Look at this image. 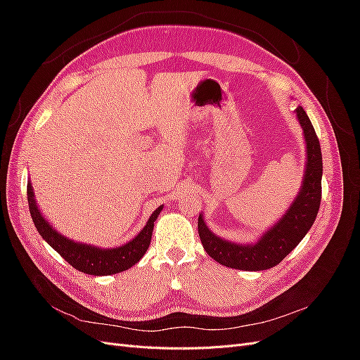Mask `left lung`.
<instances>
[{"instance_id": "left-lung-1", "label": "left lung", "mask_w": 360, "mask_h": 360, "mask_svg": "<svg viewBox=\"0 0 360 360\" xmlns=\"http://www.w3.org/2000/svg\"><path fill=\"white\" fill-rule=\"evenodd\" d=\"M296 114L307 141L308 162L303 186L281 221L255 245H237L214 236L204 224L202 216H198V234L205 252L222 266L238 270H266L279 264L307 236L317 217L321 202V147L302 106L296 108Z\"/></svg>"}]
</instances>
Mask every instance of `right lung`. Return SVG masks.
<instances>
[{
  "label": "right lung",
  "instance_id": "right-lung-1",
  "mask_svg": "<svg viewBox=\"0 0 360 360\" xmlns=\"http://www.w3.org/2000/svg\"><path fill=\"white\" fill-rule=\"evenodd\" d=\"M27 198L32 222H34L39 234L45 238V240L56 249L72 267L84 271L86 275L94 276L114 275L136 264L147 252L151 240V233H153L155 221L158 219V216L162 210V205L158 207L153 214L150 216L147 225L141 230V233L134 238V240H130L129 243L120 248L101 249L84 243H75L73 240H69V238L61 236L57 230H53L39 212L31 183L27 184Z\"/></svg>",
  "mask_w": 360,
  "mask_h": 360
}]
</instances>
